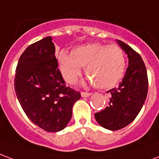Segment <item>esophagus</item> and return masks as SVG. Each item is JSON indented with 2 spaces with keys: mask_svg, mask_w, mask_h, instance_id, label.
<instances>
[{
  "mask_svg": "<svg viewBox=\"0 0 159 159\" xmlns=\"http://www.w3.org/2000/svg\"><path fill=\"white\" fill-rule=\"evenodd\" d=\"M91 94H92V93H85V92H82V93H81V95H82V98H88V97L91 96Z\"/></svg>",
  "mask_w": 159,
  "mask_h": 159,
  "instance_id": "34e87169",
  "label": "esophagus"
}]
</instances>
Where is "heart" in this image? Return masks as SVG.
<instances>
[{"label": "heart", "mask_w": 159, "mask_h": 159, "mask_svg": "<svg viewBox=\"0 0 159 159\" xmlns=\"http://www.w3.org/2000/svg\"><path fill=\"white\" fill-rule=\"evenodd\" d=\"M58 65L66 82L74 83L85 67L86 75L99 89H110L122 80L126 69V57L121 47L102 43H90L75 47L68 53L61 51Z\"/></svg>", "instance_id": "1"}]
</instances>
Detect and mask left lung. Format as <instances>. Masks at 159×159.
Wrapping results in <instances>:
<instances>
[{
    "instance_id": "obj_1",
    "label": "left lung",
    "mask_w": 159,
    "mask_h": 159,
    "mask_svg": "<svg viewBox=\"0 0 159 159\" xmlns=\"http://www.w3.org/2000/svg\"><path fill=\"white\" fill-rule=\"evenodd\" d=\"M117 42L128 55V66L118 87L107 92L111 94L109 106L94 115L99 125L112 131L125 128L136 118L148 88L147 70L141 56L124 42Z\"/></svg>"
}]
</instances>
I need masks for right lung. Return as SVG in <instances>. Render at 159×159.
Returning <instances> with one entry per match:
<instances>
[{
  "instance_id": "obj_1",
  "label": "right lung",
  "mask_w": 159,
  "mask_h": 159,
  "mask_svg": "<svg viewBox=\"0 0 159 159\" xmlns=\"http://www.w3.org/2000/svg\"><path fill=\"white\" fill-rule=\"evenodd\" d=\"M51 36L30 45L21 54L16 70L15 92L31 122L47 132L66 128L80 93L66 87L57 68Z\"/></svg>"
}]
</instances>
